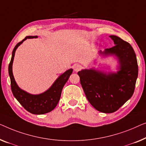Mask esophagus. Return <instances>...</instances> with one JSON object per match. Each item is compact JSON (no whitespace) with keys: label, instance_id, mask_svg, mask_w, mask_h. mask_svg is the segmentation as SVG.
<instances>
[{"label":"esophagus","instance_id":"34e87169","mask_svg":"<svg viewBox=\"0 0 146 146\" xmlns=\"http://www.w3.org/2000/svg\"><path fill=\"white\" fill-rule=\"evenodd\" d=\"M73 68H74V71H76V72H77V71H79L81 70V68H82V67L80 65L77 64V65H74Z\"/></svg>","mask_w":146,"mask_h":146}]
</instances>
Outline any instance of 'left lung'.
<instances>
[{
    "label": "left lung",
    "mask_w": 146,
    "mask_h": 146,
    "mask_svg": "<svg viewBox=\"0 0 146 146\" xmlns=\"http://www.w3.org/2000/svg\"><path fill=\"white\" fill-rule=\"evenodd\" d=\"M110 38L115 46L102 53L117 55L120 70L108 75L93 69L78 72L87 100L95 109L104 113L116 111L132 97L138 74L136 55L131 45L116 36Z\"/></svg>",
    "instance_id": "8db88e82"
}]
</instances>
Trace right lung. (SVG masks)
<instances>
[{"instance_id": "1", "label": "right lung", "mask_w": 146, "mask_h": 146, "mask_svg": "<svg viewBox=\"0 0 146 146\" xmlns=\"http://www.w3.org/2000/svg\"><path fill=\"white\" fill-rule=\"evenodd\" d=\"M37 36H26L23 40L18 42L12 51V58L9 65V73L11 78V85L12 92L14 97L20 104L30 113L34 114H43L48 113L53 110L58 103L61 94L63 86L73 72V69H69L62 74L53 85L45 93L33 95L22 91L18 87L13 74H12V63H13L16 50L18 46L27 38H36Z\"/></svg>"}]
</instances>
